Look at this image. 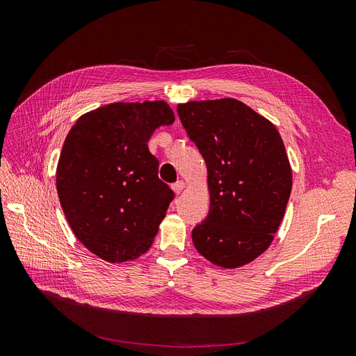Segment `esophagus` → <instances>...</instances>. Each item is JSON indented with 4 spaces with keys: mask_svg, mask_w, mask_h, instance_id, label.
Segmentation results:
<instances>
[{
    "mask_svg": "<svg viewBox=\"0 0 356 356\" xmlns=\"http://www.w3.org/2000/svg\"><path fill=\"white\" fill-rule=\"evenodd\" d=\"M186 188V182L184 181H177L174 186H172V190L175 191V195H179V193Z\"/></svg>",
    "mask_w": 356,
    "mask_h": 356,
    "instance_id": "1",
    "label": "esophagus"
}]
</instances>
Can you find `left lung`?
I'll return each mask as SVG.
<instances>
[{"mask_svg":"<svg viewBox=\"0 0 356 356\" xmlns=\"http://www.w3.org/2000/svg\"><path fill=\"white\" fill-rule=\"evenodd\" d=\"M177 111L208 168L209 212L193 229V243L220 267L251 263L270 246L293 187L282 138L233 98L191 101Z\"/></svg>","mask_w":356,"mask_h":356,"instance_id":"obj_1","label":"left lung"}]
</instances>
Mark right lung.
<instances>
[{"instance_id": "1", "label": "right lung", "mask_w": 356, "mask_h": 356, "mask_svg": "<svg viewBox=\"0 0 356 356\" xmlns=\"http://www.w3.org/2000/svg\"><path fill=\"white\" fill-rule=\"evenodd\" d=\"M174 122L165 101L115 102L83 114L67 135L56 169L60 207L102 260L129 261L152 246L175 195L147 143Z\"/></svg>"}]
</instances>
